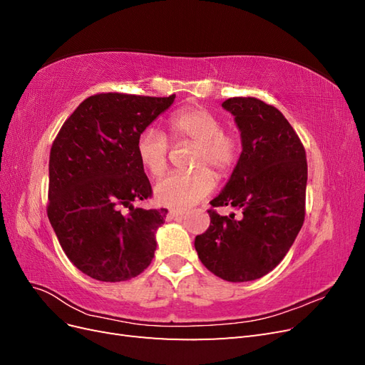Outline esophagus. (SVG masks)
I'll list each match as a JSON object with an SVG mask.
<instances>
[{
    "mask_svg": "<svg viewBox=\"0 0 365 365\" xmlns=\"http://www.w3.org/2000/svg\"><path fill=\"white\" fill-rule=\"evenodd\" d=\"M182 216H184V212H180V210H170L168 213V219H178Z\"/></svg>",
    "mask_w": 365,
    "mask_h": 365,
    "instance_id": "34e87169",
    "label": "esophagus"
}]
</instances>
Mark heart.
Segmentation results:
<instances>
[{
  "instance_id": "heart-1",
  "label": "heart",
  "mask_w": 365,
  "mask_h": 365,
  "mask_svg": "<svg viewBox=\"0 0 365 365\" xmlns=\"http://www.w3.org/2000/svg\"><path fill=\"white\" fill-rule=\"evenodd\" d=\"M168 128L175 141L196 143L190 173H172L155 185V200L160 205L173 210H185L213 192L216 180L210 165L217 175H227L235 169L240 153V141L236 134L224 129L222 118L204 106H185L173 113ZM137 157L145 170L161 176L168 169L169 143L157 129L148 128L140 132L135 143Z\"/></svg>"
}]
</instances>
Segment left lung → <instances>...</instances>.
Segmentation results:
<instances>
[{"label":"left lung","mask_w":365,"mask_h":365,"mask_svg":"<svg viewBox=\"0 0 365 365\" xmlns=\"http://www.w3.org/2000/svg\"><path fill=\"white\" fill-rule=\"evenodd\" d=\"M242 153L213 207L231 205L242 217L208 210L210 227L196 236L204 267L227 282L263 277L283 260L304 222L306 152L289 121L256 97H231Z\"/></svg>","instance_id":"8db88e82"}]
</instances>
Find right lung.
Returning a JSON list of instances; mask_svg holds the SVG:
<instances>
[{"label":"right lung","instance_id":"obj_1","mask_svg":"<svg viewBox=\"0 0 365 365\" xmlns=\"http://www.w3.org/2000/svg\"><path fill=\"white\" fill-rule=\"evenodd\" d=\"M173 101L175 94L91 96L53 141L47 215L67 257L96 280L137 277L153 259L168 210L132 204L152 196L135 143Z\"/></svg>","mask_w":365,"mask_h":365}]
</instances>
